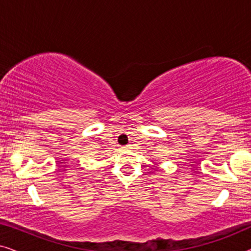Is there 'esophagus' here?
<instances>
[{
    "label": "esophagus",
    "instance_id": "obj_1",
    "mask_svg": "<svg viewBox=\"0 0 251 251\" xmlns=\"http://www.w3.org/2000/svg\"><path fill=\"white\" fill-rule=\"evenodd\" d=\"M123 149H125V150H126V151H128V150H130V149H131V145H126V146H125V147H123Z\"/></svg>",
    "mask_w": 251,
    "mask_h": 251
}]
</instances>
